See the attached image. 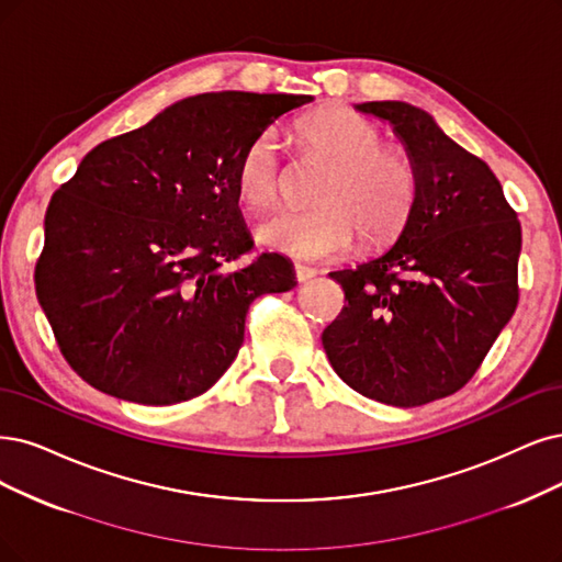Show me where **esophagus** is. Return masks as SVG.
<instances>
[{
  "label": "esophagus",
  "instance_id": "1",
  "mask_svg": "<svg viewBox=\"0 0 562 562\" xmlns=\"http://www.w3.org/2000/svg\"><path fill=\"white\" fill-rule=\"evenodd\" d=\"M296 280L299 282H307V280H313L315 276H317V270L315 268H310V266H303V263H296Z\"/></svg>",
  "mask_w": 562,
  "mask_h": 562
}]
</instances>
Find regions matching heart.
I'll use <instances>...</instances> for the list:
<instances>
[{"label":"heart","instance_id":"1","mask_svg":"<svg viewBox=\"0 0 562 562\" xmlns=\"http://www.w3.org/2000/svg\"><path fill=\"white\" fill-rule=\"evenodd\" d=\"M307 155L330 166L315 211H280L257 226V240L273 252L328 261L342 257L357 234L380 245L405 226L417 199V171L405 150L382 145L380 130L349 109H322L299 122ZM284 171L273 130L247 143L236 164V194L249 211L273 205Z\"/></svg>","mask_w":562,"mask_h":562}]
</instances>
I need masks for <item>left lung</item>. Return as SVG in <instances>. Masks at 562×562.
Here are the masks:
<instances>
[{
	"instance_id": "8db88e82",
	"label": "left lung",
	"mask_w": 562,
	"mask_h": 562,
	"mask_svg": "<svg viewBox=\"0 0 562 562\" xmlns=\"http://www.w3.org/2000/svg\"><path fill=\"white\" fill-rule=\"evenodd\" d=\"M355 109L391 124L417 171V199L386 252L328 273L347 305L322 345L361 396L417 407L465 386L512 319L521 224L488 164L432 115L405 101Z\"/></svg>"
}]
</instances>
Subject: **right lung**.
I'll return each mask as SVG.
<instances>
[{
  "label": "right lung",
  "mask_w": 562,
  "mask_h": 562,
  "mask_svg": "<svg viewBox=\"0 0 562 562\" xmlns=\"http://www.w3.org/2000/svg\"><path fill=\"white\" fill-rule=\"evenodd\" d=\"M310 94L207 92L99 143L53 194L34 270L59 351L90 386L140 405L201 396L234 363L249 303L296 286L252 249L236 194L247 143Z\"/></svg>",
  "instance_id": "obj_1"
}]
</instances>
